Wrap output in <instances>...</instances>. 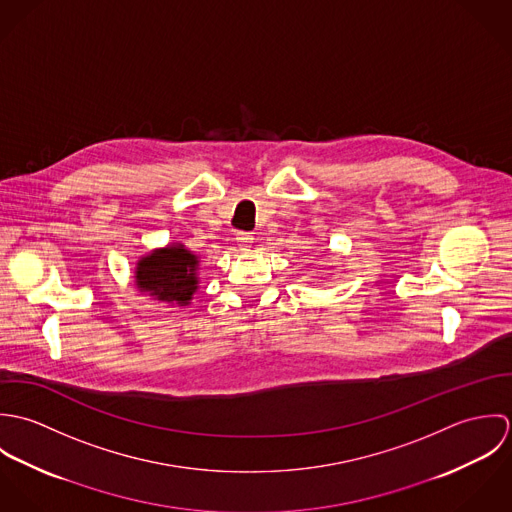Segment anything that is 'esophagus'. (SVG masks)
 <instances>
[{
    "mask_svg": "<svg viewBox=\"0 0 512 512\" xmlns=\"http://www.w3.org/2000/svg\"><path fill=\"white\" fill-rule=\"evenodd\" d=\"M236 242H238L240 250H250V246L254 242V234L252 232H238L236 234Z\"/></svg>",
    "mask_w": 512,
    "mask_h": 512,
    "instance_id": "esophagus-1",
    "label": "esophagus"
}]
</instances>
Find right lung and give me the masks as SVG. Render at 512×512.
Segmentation results:
<instances>
[{
	"instance_id": "right-lung-1",
	"label": "right lung",
	"mask_w": 512,
	"mask_h": 512,
	"mask_svg": "<svg viewBox=\"0 0 512 512\" xmlns=\"http://www.w3.org/2000/svg\"><path fill=\"white\" fill-rule=\"evenodd\" d=\"M201 258L181 242L155 248L136 262V288L167 305L185 307L199 290Z\"/></svg>"
}]
</instances>
